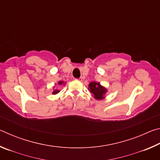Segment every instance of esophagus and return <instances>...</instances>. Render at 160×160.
Masks as SVG:
<instances>
[{"mask_svg":"<svg viewBox=\"0 0 160 160\" xmlns=\"http://www.w3.org/2000/svg\"><path fill=\"white\" fill-rule=\"evenodd\" d=\"M77 81H82V78H77L76 79Z\"/></svg>","mask_w":160,"mask_h":160,"instance_id":"1","label":"esophagus"}]
</instances>
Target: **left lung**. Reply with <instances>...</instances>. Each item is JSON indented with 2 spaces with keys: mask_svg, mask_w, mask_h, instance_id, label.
Returning a JSON list of instances; mask_svg holds the SVG:
<instances>
[{
  "mask_svg": "<svg viewBox=\"0 0 160 160\" xmlns=\"http://www.w3.org/2000/svg\"><path fill=\"white\" fill-rule=\"evenodd\" d=\"M88 90L90 91L92 95L97 100H102L105 99V94L107 92V89L102 86L99 82H91L88 85Z\"/></svg>",
  "mask_w": 160,
  "mask_h": 160,
  "instance_id": "1",
  "label": "left lung"
}]
</instances>
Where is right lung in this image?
Returning a JSON list of instances; mask_svg holds the SVG:
<instances>
[{
	"label": "right lung",
	"instance_id": "1",
	"mask_svg": "<svg viewBox=\"0 0 160 160\" xmlns=\"http://www.w3.org/2000/svg\"><path fill=\"white\" fill-rule=\"evenodd\" d=\"M66 82H63V81H58V83H57V85L58 86H61V85L65 86V85H66ZM56 88H57V87H56ZM58 92H60V90H59L58 88L54 89V88H53V90L52 92V94H58Z\"/></svg>",
	"mask_w": 160,
	"mask_h": 160
}]
</instances>
